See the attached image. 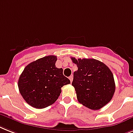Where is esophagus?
Returning a JSON list of instances; mask_svg holds the SVG:
<instances>
[{
  "label": "esophagus",
  "mask_w": 133,
  "mask_h": 133,
  "mask_svg": "<svg viewBox=\"0 0 133 133\" xmlns=\"http://www.w3.org/2000/svg\"><path fill=\"white\" fill-rule=\"evenodd\" d=\"M69 79H70V82L72 83V80H73V76H70V77H69Z\"/></svg>",
  "instance_id": "34e87169"
}]
</instances>
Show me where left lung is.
<instances>
[{
	"label": "left lung",
	"mask_w": 133,
	"mask_h": 133,
	"mask_svg": "<svg viewBox=\"0 0 133 133\" xmlns=\"http://www.w3.org/2000/svg\"><path fill=\"white\" fill-rule=\"evenodd\" d=\"M78 70L74 72V86L78 101L86 107L98 110L111 101L115 84L111 71L94 59L71 58Z\"/></svg>",
	"instance_id": "8db88e82"
}]
</instances>
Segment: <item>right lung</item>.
<instances>
[{"label": "right lung", "mask_w": 133, "mask_h": 133, "mask_svg": "<svg viewBox=\"0 0 133 133\" xmlns=\"http://www.w3.org/2000/svg\"><path fill=\"white\" fill-rule=\"evenodd\" d=\"M56 56L49 55L31 62L25 67L18 80V88L22 98L29 105L44 109L58 99L61 87L70 83L57 68Z\"/></svg>", "instance_id": "1"}]
</instances>
